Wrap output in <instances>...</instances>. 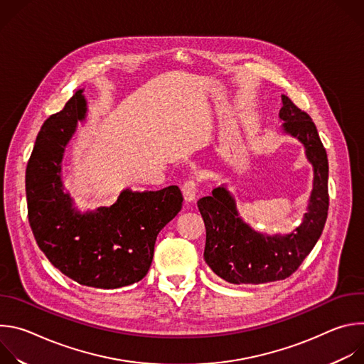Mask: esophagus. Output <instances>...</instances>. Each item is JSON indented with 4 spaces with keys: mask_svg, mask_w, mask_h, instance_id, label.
Masks as SVG:
<instances>
[{
    "mask_svg": "<svg viewBox=\"0 0 364 364\" xmlns=\"http://www.w3.org/2000/svg\"><path fill=\"white\" fill-rule=\"evenodd\" d=\"M183 196L186 201H193L196 200V194H197V183L194 180H187L183 187H181Z\"/></svg>",
    "mask_w": 364,
    "mask_h": 364,
    "instance_id": "34e87169",
    "label": "esophagus"
}]
</instances>
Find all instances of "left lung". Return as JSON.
Wrapping results in <instances>:
<instances>
[{
  "label": "left lung",
  "instance_id": "obj_1",
  "mask_svg": "<svg viewBox=\"0 0 364 364\" xmlns=\"http://www.w3.org/2000/svg\"><path fill=\"white\" fill-rule=\"evenodd\" d=\"M282 129L305 148L314 168V183L302 223L288 235L253 230L237 213L236 201L220 186L197 201L205 226L204 261L230 284H267L292 275L320 239L328 213V160L309 115L282 95Z\"/></svg>",
  "mask_w": 364,
  "mask_h": 364
}]
</instances>
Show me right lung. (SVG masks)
<instances>
[{
	"label": "right lung",
	"instance_id": "right-lung-1",
	"mask_svg": "<svg viewBox=\"0 0 364 364\" xmlns=\"http://www.w3.org/2000/svg\"><path fill=\"white\" fill-rule=\"evenodd\" d=\"M86 111L79 89L44 121L26 170L28 222L38 247L62 274L85 287L115 289L146 275L155 240L181 210L183 194L177 186L127 188L109 207L76 209L60 173L65 148Z\"/></svg>",
	"mask_w": 364,
	"mask_h": 364
}]
</instances>
